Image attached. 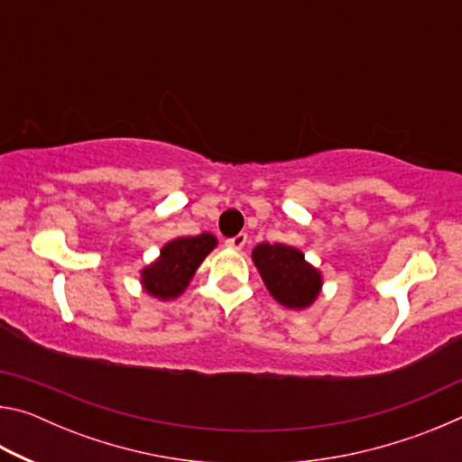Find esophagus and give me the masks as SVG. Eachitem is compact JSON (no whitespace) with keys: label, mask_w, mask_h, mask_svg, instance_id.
Returning <instances> with one entry per match:
<instances>
[{"label":"esophagus","mask_w":462,"mask_h":462,"mask_svg":"<svg viewBox=\"0 0 462 462\" xmlns=\"http://www.w3.org/2000/svg\"><path fill=\"white\" fill-rule=\"evenodd\" d=\"M245 245H246V234H238V236H234V238H228V240H226V246L232 248V250H240V248H245Z\"/></svg>","instance_id":"obj_1"}]
</instances>
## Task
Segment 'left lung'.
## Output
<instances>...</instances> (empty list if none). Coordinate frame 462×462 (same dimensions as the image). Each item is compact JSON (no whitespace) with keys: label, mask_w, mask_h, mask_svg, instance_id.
<instances>
[{"label":"left lung","mask_w":462,"mask_h":462,"mask_svg":"<svg viewBox=\"0 0 462 462\" xmlns=\"http://www.w3.org/2000/svg\"><path fill=\"white\" fill-rule=\"evenodd\" d=\"M253 261L261 271L264 285L281 306L301 310L316 300L322 275L303 261V253L285 245H263L253 250Z\"/></svg>","instance_id":"1"}]
</instances>
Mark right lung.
Segmentation results:
<instances>
[{"mask_svg":"<svg viewBox=\"0 0 462 462\" xmlns=\"http://www.w3.org/2000/svg\"><path fill=\"white\" fill-rule=\"evenodd\" d=\"M216 246L212 234H199V236L177 238L162 246L161 259L143 271V283L146 291L171 300L183 291L193 277L195 269L206 259L209 250Z\"/></svg>","mask_w":462,"mask_h":462,"instance_id":"right-lung-1","label":"right lung"}]
</instances>
